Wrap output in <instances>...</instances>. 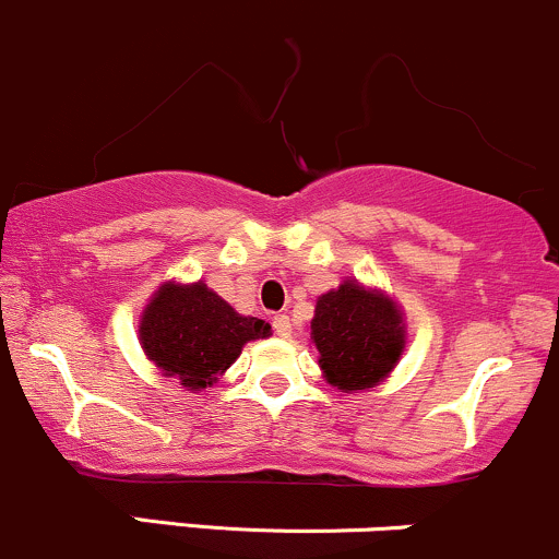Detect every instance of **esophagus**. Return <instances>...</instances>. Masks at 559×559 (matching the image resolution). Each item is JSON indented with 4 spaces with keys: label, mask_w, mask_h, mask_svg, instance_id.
Returning <instances> with one entry per match:
<instances>
[{
    "label": "esophagus",
    "mask_w": 559,
    "mask_h": 559,
    "mask_svg": "<svg viewBox=\"0 0 559 559\" xmlns=\"http://www.w3.org/2000/svg\"><path fill=\"white\" fill-rule=\"evenodd\" d=\"M272 325H274V333H277L280 338H287V335L293 333V328H290V317H287V314H277V317H274Z\"/></svg>",
    "instance_id": "esophagus-1"
}]
</instances>
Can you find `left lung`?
<instances>
[{
  "mask_svg": "<svg viewBox=\"0 0 559 559\" xmlns=\"http://www.w3.org/2000/svg\"><path fill=\"white\" fill-rule=\"evenodd\" d=\"M311 341L328 381L357 392L376 386L394 368L405 349V328L389 298L349 280L317 301Z\"/></svg>",
  "mask_w": 559,
  "mask_h": 559,
  "instance_id": "obj_1",
  "label": "left lung"
}]
</instances>
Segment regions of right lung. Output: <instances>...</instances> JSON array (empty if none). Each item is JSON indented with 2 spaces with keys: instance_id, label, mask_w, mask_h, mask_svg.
I'll return each mask as SVG.
<instances>
[{
  "instance_id": "add662e5",
  "label": "right lung",
  "mask_w": 559,
  "mask_h": 559,
  "mask_svg": "<svg viewBox=\"0 0 559 559\" xmlns=\"http://www.w3.org/2000/svg\"><path fill=\"white\" fill-rule=\"evenodd\" d=\"M266 333V322L237 314L205 282L162 285L141 320V344L148 359L194 392L213 386L242 346Z\"/></svg>"
}]
</instances>
